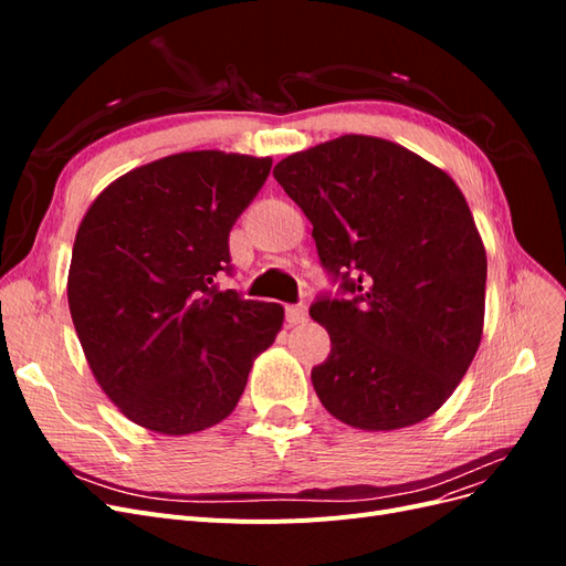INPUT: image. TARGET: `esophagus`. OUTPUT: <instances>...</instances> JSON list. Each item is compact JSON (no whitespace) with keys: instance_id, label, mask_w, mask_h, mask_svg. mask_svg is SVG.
I'll use <instances>...</instances> for the list:
<instances>
[{"instance_id":"esophagus-1","label":"esophagus","mask_w":566,"mask_h":566,"mask_svg":"<svg viewBox=\"0 0 566 566\" xmlns=\"http://www.w3.org/2000/svg\"><path fill=\"white\" fill-rule=\"evenodd\" d=\"M306 318H310V312H306L304 304H290V306H285V321H287L290 325L304 323Z\"/></svg>"}]
</instances>
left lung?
I'll use <instances>...</instances> for the list:
<instances>
[{"instance_id":"8db88e82","label":"left lung","mask_w":566,"mask_h":566,"mask_svg":"<svg viewBox=\"0 0 566 566\" xmlns=\"http://www.w3.org/2000/svg\"><path fill=\"white\" fill-rule=\"evenodd\" d=\"M273 177L314 224L337 293L310 306L331 335L312 368L321 403L358 430L430 418L482 339L486 252L453 179L399 144L347 134Z\"/></svg>"}]
</instances>
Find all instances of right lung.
I'll list each match as a JSON object with an SVG mask.
<instances>
[{"label":"right lung","instance_id":"1","mask_svg":"<svg viewBox=\"0 0 566 566\" xmlns=\"http://www.w3.org/2000/svg\"><path fill=\"white\" fill-rule=\"evenodd\" d=\"M271 158L167 156L113 181L75 235L67 304L111 401L142 427L191 434L224 420L283 306L221 290L229 233Z\"/></svg>","mask_w":566,"mask_h":566}]
</instances>
